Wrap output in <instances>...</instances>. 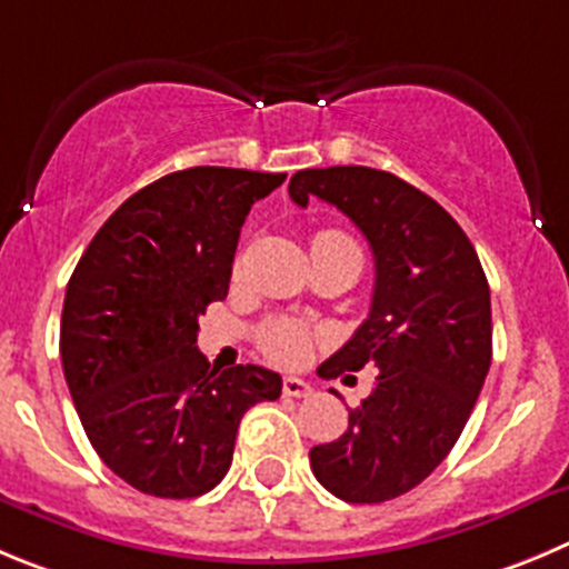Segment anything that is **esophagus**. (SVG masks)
<instances>
[{
  "mask_svg": "<svg viewBox=\"0 0 569 569\" xmlns=\"http://www.w3.org/2000/svg\"><path fill=\"white\" fill-rule=\"evenodd\" d=\"M311 385L302 379H295V376H286L283 379V396L289 398H309L311 396Z\"/></svg>",
  "mask_w": 569,
  "mask_h": 569,
  "instance_id": "esophagus-1",
  "label": "esophagus"
}]
</instances>
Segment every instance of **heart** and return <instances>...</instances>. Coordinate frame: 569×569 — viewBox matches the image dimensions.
Listing matches in <instances>:
<instances>
[{
	"label": "heart",
	"mask_w": 569,
	"mask_h": 569,
	"mask_svg": "<svg viewBox=\"0 0 569 569\" xmlns=\"http://www.w3.org/2000/svg\"><path fill=\"white\" fill-rule=\"evenodd\" d=\"M311 247L345 249V252H353L362 258L359 243L339 230L317 232ZM315 342H317L315 328L295 320V317H274V320H267L258 328V348L263 350L274 365H283V368H297V365L306 362V359L311 357Z\"/></svg>",
	"instance_id": "obj_1"
}]
</instances>
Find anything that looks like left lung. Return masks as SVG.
Wrapping results in <instances>:
<instances>
[{
  "instance_id": "8db88e82",
  "label": "left lung",
  "mask_w": 569,
  "mask_h": 569,
  "mask_svg": "<svg viewBox=\"0 0 569 569\" xmlns=\"http://www.w3.org/2000/svg\"><path fill=\"white\" fill-rule=\"evenodd\" d=\"M342 210L373 249L376 289L357 333L320 365L326 379L379 368L348 429L309 452L345 502H385L427 480L452 452L491 368V291L458 221L405 179L365 164L309 168L289 182Z\"/></svg>"
}]
</instances>
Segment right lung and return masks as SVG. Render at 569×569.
Listing matches in <instances>:
<instances>
[{"label":"right lung","mask_w":569,"mask_h":569,"mask_svg":"<svg viewBox=\"0 0 569 569\" xmlns=\"http://www.w3.org/2000/svg\"><path fill=\"white\" fill-rule=\"evenodd\" d=\"M286 173L188 168L109 216L67 283L61 362L89 443L137 491L190 500L224 480L238 423L280 398L258 365L216 370L199 317L230 289L249 207Z\"/></svg>","instance_id":"1"}]
</instances>
